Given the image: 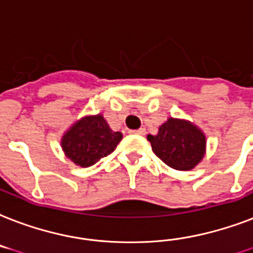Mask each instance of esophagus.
I'll return each mask as SVG.
<instances>
[{"label":"esophagus","mask_w":253,"mask_h":253,"mask_svg":"<svg viewBox=\"0 0 253 253\" xmlns=\"http://www.w3.org/2000/svg\"><path fill=\"white\" fill-rule=\"evenodd\" d=\"M130 133H133V134H138V136H144L145 133H146V130H145V128H140L137 129V130H130Z\"/></svg>","instance_id":"34e87169"}]
</instances>
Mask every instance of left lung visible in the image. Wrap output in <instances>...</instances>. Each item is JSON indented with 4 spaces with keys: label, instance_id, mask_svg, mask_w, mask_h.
<instances>
[{
    "label": "left lung",
    "instance_id": "8db88e82",
    "mask_svg": "<svg viewBox=\"0 0 253 253\" xmlns=\"http://www.w3.org/2000/svg\"><path fill=\"white\" fill-rule=\"evenodd\" d=\"M154 154L175 170L194 169L206 154V134L185 119L169 117L157 134H148Z\"/></svg>",
    "mask_w": 253,
    "mask_h": 253
}]
</instances>
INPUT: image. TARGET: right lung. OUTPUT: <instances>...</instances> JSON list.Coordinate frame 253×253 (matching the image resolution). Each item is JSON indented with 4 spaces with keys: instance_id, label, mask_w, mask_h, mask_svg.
I'll list each match as a JSON object with an SVG mask.
<instances>
[{
    "instance_id": "1",
    "label": "right lung",
    "mask_w": 253,
    "mask_h": 253,
    "mask_svg": "<svg viewBox=\"0 0 253 253\" xmlns=\"http://www.w3.org/2000/svg\"><path fill=\"white\" fill-rule=\"evenodd\" d=\"M123 138L121 132L109 128L103 115L80 117L63 133L60 146L64 156L76 166L88 168L116 149Z\"/></svg>"
}]
</instances>
